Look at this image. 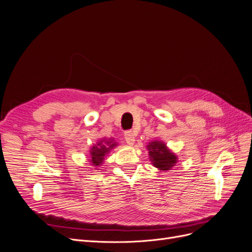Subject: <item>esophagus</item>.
I'll return each instance as SVG.
<instances>
[{"label": "esophagus", "mask_w": 252, "mask_h": 252, "mask_svg": "<svg viewBox=\"0 0 252 252\" xmlns=\"http://www.w3.org/2000/svg\"><path fill=\"white\" fill-rule=\"evenodd\" d=\"M124 135H125L124 136L125 141H126V143L128 145H133L134 144V142H135V135H134V133L132 131H127V132H125Z\"/></svg>", "instance_id": "34e87169"}]
</instances>
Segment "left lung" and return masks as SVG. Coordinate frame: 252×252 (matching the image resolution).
Wrapping results in <instances>:
<instances>
[{
	"label": "left lung",
	"mask_w": 252,
	"mask_h": 252,
	"mask_svg": "<svg viewBox=\"0 0 252 252\" xmlns=\"http://www.w3.org/2000/svg\"><path fill=\"white\" fill-rule=\"evenodd\" d=\"M149 158L157 168L159 170H169L177 163V157L166 148L162 142L155 141L148 145Z\"/></svg>",
	"instance_id": "8db88e82"
}]
</instances>
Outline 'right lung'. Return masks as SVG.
<instances>
[{
	"instance_id": "add662e5",
	"label": "right lung",
	"mask_w": 252,
	"mask_h": 252,
	"mask_svg": "<svg viewBox=\"0 0 252 252\" xmlns=\"http://www.w3.org/2000/svg\"><path fill=\"white\" fill-rule=\"evenodd\" d=\"M116 143H113V141H100L97 142L96 146H94L91 148L90 155H91V159L90 162L93 163L94 166H101L104 161V157L108 154L109 150L116 146Z\"/></svg>"
}]
</instances>
